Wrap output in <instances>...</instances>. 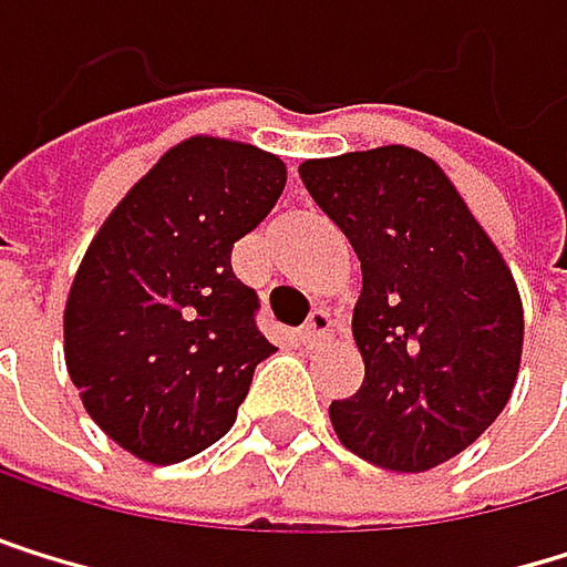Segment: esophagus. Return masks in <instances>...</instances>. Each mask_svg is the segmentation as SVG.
Returning <instances> with one entry per match:
<instances>
[{
  "label": "esophagus",
  "mask_w": 567,
  "mask_h": 567,
  "mask_svg": "<svg viewBox=\"0 0 567 567\" xmlns=\"http://www.w3.org/2000/svg\"><path fill=\"white\" fill-rule=\"evenodd\" d=\"M333 337V319H330V312H312L309 316V322L299 330V343L302 347H319V343H326Z\"/></svg>",
  "instance_id": "1"
}]
</instances>
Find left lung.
<instances>
[{
    "instance_id": "1",
    "label": "left lung",
    "mask_w": 567,
    "mask_h": 567,
    "mask_svg": "<svg viewBox=\"0 0 567 567\" xmlns=\"http://www.w3.org/2000/svg\"><path fill=\"white\" fill-rule=\"evenodd\" d=\"M299 176L360 258L363 384L330 404L360 460L425 473L507 408L524 350L517 281L435 159L408 145L306 159Z\"/></svg>"
}]
</instances>
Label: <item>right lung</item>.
Instances as JSON below:
<instances>
[{
    "label": "right lung",
    "instance_id": "right-lung-1",
    "mask_svg": "<svg viewBox=\"0 0 567 567\" xmlns=\"http://www.w3.org/2000/svg\"><path fill=\"white\" fill-rule=\"evenodd\" d=\"M281 189L271 152L193 135L94 234L63 309V360L94 425L138 460L183 463L227 435L275 353L230 248Z\"/></svg>",
    "mask_w": 567,
    "mask_h": 567
}]
</instances>
